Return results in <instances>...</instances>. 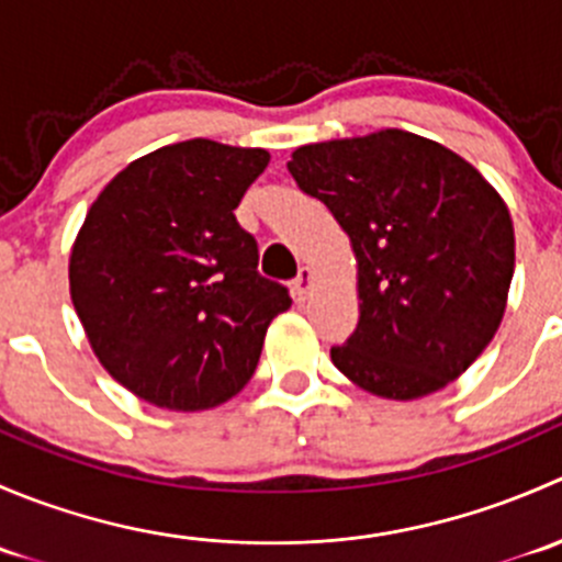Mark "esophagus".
<instances>
[{
  "mask_svg": "<svg viewBox=\"0 0 562 562\" xmlns=\"http://www.w3.org/2000/svg\"><path fill=\"white\" fill-rule=\"evenodd\" d=\"M310 288H313V269H310V266H302V269H299V274H296V280H293V293L299 296V302L307 296Z\"/></svg>",
  "mask_w": 562,
  "mask_h": 562,
  "instance_id": "obj_1",
  "label": "esophagus"
}]
</instances>
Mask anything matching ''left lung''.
<instances>
[{"label":"left lung","instance_id":"8db88e82","mask_svg":"<svg viewBox=\"0 0 562 562\" xmlns=\"http://www.w3.org/2000/svg\"><path fill=\"white\" fill-rule=\"evenodd\" d=\"M296 184L326 203L359 266V326L331 361L383 400L457 381L495 337L514 277V223L468 160L405 130L299 146Z\"/></svg>","mask_w":562,"mask_h":562}]
</instances>
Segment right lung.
<instances>
[{"label":"right lung","mask_w":562,"mask_h":562,"mask_svg":"<svg viewBox=\"0 0 562 562\" xmlns=\"http://www.w3.org/2000/svg\"><path fill=\"white\" fill-rule=\"evenodd\" d=\"M266 166V149L181 140L130 162L89 206L70 249L72 307L108 375L144 402H228L291 307L234 214Z\"/></svg>","instance_id":"right-lung-1"}]
</instances>
